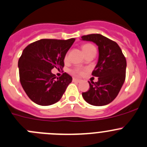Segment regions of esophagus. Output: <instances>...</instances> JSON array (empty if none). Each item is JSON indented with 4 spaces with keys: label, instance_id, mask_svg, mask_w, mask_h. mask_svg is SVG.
Instances as JSON below:
<instances>
[{
    "label": "esophagus",
    "instance_id": "1",
    "mask_svg": "<svg viewBox=\"0 0 147 147\" xmlns=\"http://www.w3.org/2000/svg\"><path fill=\"white\" fill-rule=\"evenodd\" d=\"M73 81L74 82H80L81 81L80 79H79V78H73Z\"/></svg>",
    "mask_w": 147,
    "mask_h": 147
}]
</instances>
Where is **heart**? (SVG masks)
I'll list each match as a JSON object with an SVG mask.
<instances>
[{
    "label": "heart",
    "mask_w": 147,
    "mask_h": 147,
    "mask_svg": "<svg viewBox=\"0 0 147 147\" xmlns=\"http://www.w3.org/2000/svg\"><path fill=\"white\" fill-rule=\"evenodd\" d=\"M92 47H94L92 46V45H90V44H86V45H84L83 46H82V50H83L84 53H85V52H86L87 51H88L89 49H90L91 48H92ZM72 72H75V73L80 74V75H82V74H83V71L81 70V69H75L72 70Z\"/></svg>",
    "instance_id": "obj_1"
}]
</instances>
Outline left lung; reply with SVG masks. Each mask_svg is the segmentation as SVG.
<instances>
[{
  "label": "left lung",
  "instance_id": "8db88e82",
  "mask_svg": "<svg viewBox=\"0 0 147 147\" xmlns=\"http://www.w3.org/2000/svg\"><path fill=\"white\" fill-rule=\"evenodd\" d=\"M82 40L92 42L98 47L99 57L92 75L98 82H89L90 89L82 92L89 104L102 106L111 102L119 94L126 79V60L116 42L99 34L82 36Z\"/></svg>",
  "mask_w": 147,
  "mask_h": 147
}]
</instances>
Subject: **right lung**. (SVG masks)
I'll return each instance as SVG.
<instances>
[{"label": "right lung", "instance_id": "1", "mask_svg": "<svg viewBox=\"0 0 147 147\" xmlns=\"http://www.w3.org/2000/svg\"><path fill=\"white\" fill-rule=\"evenodd\" d=\"M75 40L43 39L24 49L18 63L20 82L33 102L46 106L61 99L72 78L66 72L57 78L52 69L64 67L65 55Z\"/></svg>", "mask_w": 147, "mask_h": 147}]
</instances>
